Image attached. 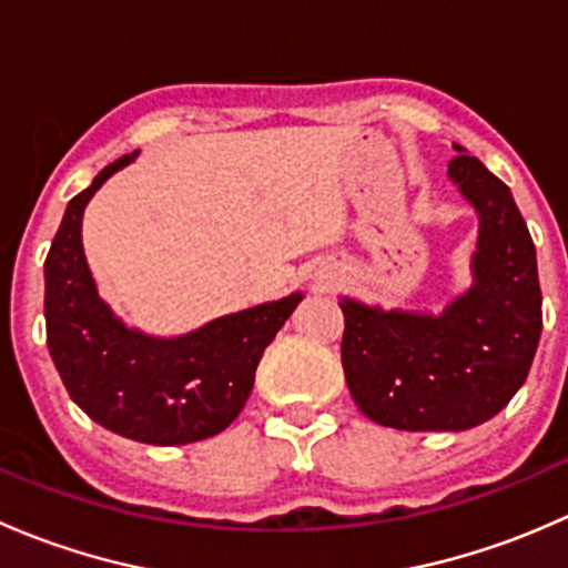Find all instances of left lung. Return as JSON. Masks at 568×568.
<instances>
[{
	"label": "left lung",
	"mask_w": 568,
	"mask_h": 568,
	"mask_svg": "<svg viewBox=\"0 0 568 568\" xmlns=\"http://www.w3.org/2000/svg\"><path fill=\"white\" fill-rule=\"evenodd\" d=\"M456 151L448 175L480 216L473 288L439 316L341 302L352 398L398 432H464L495 417L528 379L541 337L536 247L511 189Z\"/></svg>",
	"instance_id": "left-lung-1"
}]
</instances>
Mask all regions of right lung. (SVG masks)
<instances>
[{
    "mask_svg": "<svg viewBox=\"0 0 568 568\" xmlns=\"http://www.w3.org/2000/svg\"><path fill=\"white\" fill-rule=\"evenodd\" d=\"M134 153L68 203L45 255V343L68 395L95 423L148 445H186L231 426L247 404L263 348L302 294L222 316L181 337L129 329L101 302L82 250L88 200Z\"/></svg>",
    "mask_w": 568,
    "mask_h": 568,
    "instance_id": "1",
    "label": "right lung"
}]
</instances>
